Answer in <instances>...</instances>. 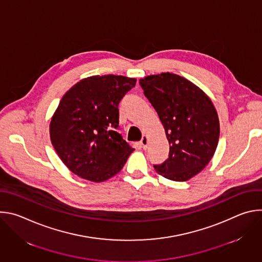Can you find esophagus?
Returning a JSON list of instances; mask_svg holds the SVG:
<instances>
[{
    "label": "esophagus",
    "mask_w": 262,
    "mask_h": 262,
    "mask_svg": "<svg viewBox=\"0 0 262 262\" xmlns=\"http://www.w3.org/2000/svg\"><path fill=\"white\" fill-rule=\"evenodd\" d=\"M140 144H141L142 148H144V149L147 148V145H148V138H147V136H143L142 137V140L140 141Z\"/></svg>",
    "instance_id": "esophagus-1"
}]
</instances>
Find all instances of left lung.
<instances>
[{
	"instance_id": "left-lung-1",
	"label": "left lung",
	"mask_w": 262,
	"mask_h": 262,
	"mask_svg": "<svg viewBox=\"0 0 262 262\" xmlns=\"http://www.w3.org/2000/svg\"><path fill=\"white\" fill-rule=\"evenodd\" d=\"M144 95L156 108L169 141L168 159L156 171L174 181L201 172L214 155L220 136L217 113L196 85L170 72L140 80Z\"/></svg>"
}]
</instances>
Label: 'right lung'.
Masks as SVG:
<instances>
[{"instance_id": "right-lung-1", "label": "right lung", "mask_w": 262, "mask_h": 262, "mask_svg": "<svg viewBox=\"0 0 262 262\" xmlns=\"http://www.w3.org/2000/svg\"><path fill=\"white\" fill-rule=\"evenodd\" d=\"M136 82L114 74L94 76L64 94L50 135L56 152L73 174L101 182L122 169L134 148L117 132L118 104Z\"/></svg>"}]
</instances>
